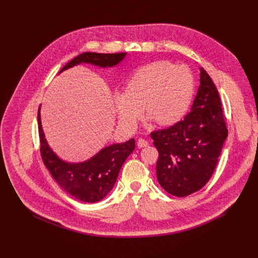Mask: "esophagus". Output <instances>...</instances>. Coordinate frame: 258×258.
<instances>
[{
	"label": "esophagus",
	"instance_id": "1",
	"mask_svg": "<svg viewBox=\"0 0 258 258\" xmlns=\"http://www.w3.org/2000/svg\"><path fill=\"white\" fill-rule=\"evenodd\" d=\"M137 145H138V147H140V148H143V147H147V146H148L149 143H148V141H146L145 139L140 138V139L137 141Z\"/></svg>",
	"mask_w": 258,
	"mask_h": 258
}]
</instances>
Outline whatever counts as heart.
Here are the masks:
<instances>
[{
	"instance_id": "heart-1",
	"label": "heart",
	"mask_w": 258,
	"mask_h": 258,
	"mask_svg": "<svg viewBox=\"0 0 258 258\" xmlns=\"http://www.w3.org/2000/svg\"><path fill=\"white\" fill-rule=\"evenodd\" d=\"M194 78L185 66L156 61L136 70L130 77L125 92H116L114 102L120 121L134 127L143 113L159 125L178 121L191 105Z\"/></svg>"
}]
</instances>
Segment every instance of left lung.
Wrapping results in <instances>:
<instances>
[{"label": "left lung", "instance_id": "left-lung-1", "mask_svg": "<svg viewBox=\"0 0 258 258\" xmlns=\"http://www.w3.org/2000/svg\"><path fill=\"white\" fill-rule=\"evenodd\" d=\"M227 137L217 89L201 67L191 111L174 125L151 133L159 153L156 175L160 186L176 197L202 189L216 167Z\"/></svg>", "mask_w": 258, "mask_h": 258}]
</instances>
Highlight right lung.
<instances>
[{
	"label": "right lung",
	"mask_w": 258,
	"mask_h": 258,
	"mask_svg": "<svg viewBox=\"0 0 258 258\" xmlns=\"http://www.w3.org/2000/svg\"><path fill=\"white\" fill-rule=\"evenodd\" d=\"M125 55L126 53L100 54L86 52L69 61L60 72L81 63L102 68L113 67L119 64ZM40 110L41 106L38 112L41 155L53 178L65 192L83 202L95 203L102 200L112 190L122 164L135 150V140L131 139L124 143L105 147L91 159L84 162H66L59 158L48 145L42 128Z\"/></svg>",
	"instance_id": "obj_1"
}]
</instances>
